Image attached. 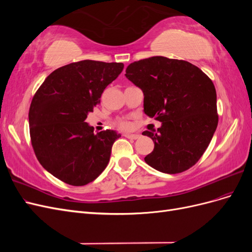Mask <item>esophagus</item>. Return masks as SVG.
I'll return each mask as SVG.
<instances>
[{
    "instance_id": "esophagus-1",
    "label": "esophagus",
    "mask_w": 252,
    "mask_h": 252,
    "mask_svg": "<svg viewBox=\"0 0 252 252\" xmlns=\"http://www.w3.org/2000/svg\"><path fill=\"white\" fill-rule=\"evenodd\" d=\"M124 136H126L127 139H131V140H136V139L140 138L139 134H128V133H125Z\"/></svg>"
}]
</instances>
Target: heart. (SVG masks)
<instances>
[{
    "label": "heart",
    "instance_id": "obj_1",
    "mask_svg": "<svg viewBox=\"0 0 252 252\" xmlns=\"http://www.w3.org/2000/svg\"><path fill=\"white\" fill-rule=\"evenodd\" d=\"M116 124L120 129H123V130H128V129H130V127H131L130 122L127 120H120L117 122Z\"/></svg>",
    "mask_w": 252,
    "mask_h": 252
}]
</instances>
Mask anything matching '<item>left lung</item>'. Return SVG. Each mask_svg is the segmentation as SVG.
<instances>
[{
	"label": "left lung",
	"instance_id": "8db88e82",
	"mask_svg": "<svg viewBox=\"0 0 252 252\" xmlns=\"http://www.w3.org/2000/svg\"><path fill=\"white\" fill-rule=\"evenodd\" d=\"M125 75L142 89L144 112L162 122L157 132H143L155 143L145 162L169 174L189 169L207 149L218 126L212 81L187 61L165 57L133 62Z\"/></svg>",
	"mask_w": 252,
	"mask_h": 252
}]
</instances>
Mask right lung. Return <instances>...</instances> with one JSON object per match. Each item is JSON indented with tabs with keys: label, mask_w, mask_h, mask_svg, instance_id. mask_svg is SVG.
<instances>
[{
	"label": "right lung",
	"mask_w": 252,
	"mask_h": 252,
	"mask_svg": "<svg viewBox=\"0 0 252 252\" xmlns=\"http://www.w3.org/2000/svg\"><path fill=\"white\" fill-rule=\"evenodd\" d=\"M123 68V63L91 60L68 64L52 71L32 97L28 118L35 157L66 184H88L109 162L121 134L108 129L94 133L86 119Z\"/></svg>",
	"instance_id": "add662e5"
}]
</instances>
